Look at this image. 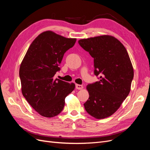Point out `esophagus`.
Returning a JSON list of instances; mask_svg holds the SVG:
<instances>
[{
	"label": "esophagus",
	"instance_id": "obj_1",
	"mask_svg": "<svg viewBox=\"0 0 150 150\" xmlns=\"http://www.w3.org/2000/svg\"><path fill=\"white\" fill-rule=\"evenodd\" d=\"M76 88L77 89H83V85H81V84H76Z\"/></svg>",
	"mask_w": 150,
	"mask_h": 150
}]
</instances>
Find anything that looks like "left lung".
Here are the masks:
<instances>
[{
	"label": "left lung",
	"instance_id": "left-lung-1",
	"mask_svg": "<svg viewBox=\"0 0 150 150\" xmlns=\"http://www.w3.org/2000/svg\"><path fill=\"white\" fill-rule=\"evenodd\" d=\"M80 46L94 58V73L99 81L89 84V97L84 104L96 119L111 116L128 96L134 72L126 48L110 35L81 39Z\"/></svg>",
	"mask_w": 150,
	"mask_h": 150
}]
</instances>
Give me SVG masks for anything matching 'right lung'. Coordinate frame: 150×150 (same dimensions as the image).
Returning <instances> with one entry per match:
<instances>
[{"mask_svg":"<svg viewBox=\"0 0 150 150\" xmlns=\"http://www.w3.org/2000/svg\"><path fill=\"white\" fill-rule=\"evenodd\" d=\"M76 39H69L52 31L44 32L29 46L19 69L22 93L39 114L56 116L62 111L65 98L75 84L54 79L65 52Z\"/></svg>","mask_w":150,"mask_h":150,"instance_id":"obj_1","label":"right lung"}]
</instances>
